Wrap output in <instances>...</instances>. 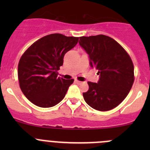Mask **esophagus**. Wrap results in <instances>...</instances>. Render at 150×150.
<instances>
[{
	"label": "esophagus",
	"mask_w": 150,
	"mask_h": 150,
	"mask_svg": "<svg viewBox=\"0 0 150 150\" xmlns=\"http://www.w3.org/2000/svg\"><path fill=\"white\" fill-rule=\"evenodd\" d=\"M75 83H78V84H81L82 83V82H81V81H78V80H75Z\"/></svg>",
	"instance_id": "1"
}]
</instances>
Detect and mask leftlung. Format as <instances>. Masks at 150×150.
<instances>
[{"label":"left lung","mask_w":150,"mask_h":150,"mask_svg":"<svg viewBox=\"0 0 150 150\" xmlns=\"http://www.w3.org/2000/svg\"><path fill=\"white\" fill-rule=\"evenodd\" d=\"M80 46L88 54L90 65L98 69L99 81L88 82L83 93L92 108L108 111L118 106L129 93L134 81L132 60L117 41L104 35L80 38Z\"/></svg>","instance_id":"obj_1"}]
</instances>
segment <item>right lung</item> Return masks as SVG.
Instances as JSON below:
<instances>
[{"label": "right lung", "mask_w": 150, "mask_h": 150, "mask_svg": "<svg viewBox=\"0 0 150 150\" xmlns=\"http://www.w3.org/2000/svg\"><path fill=\"white\" fill-rule=\"evenodd\" d=\"M79 38L59 33L48 35L35 42L21 57L18 64L19 86L35 105L48 108L59 103L73 83L58 77L64 54L78 43Z\"/></svg>", "instance_id": "add662e5"}]
</instances>
